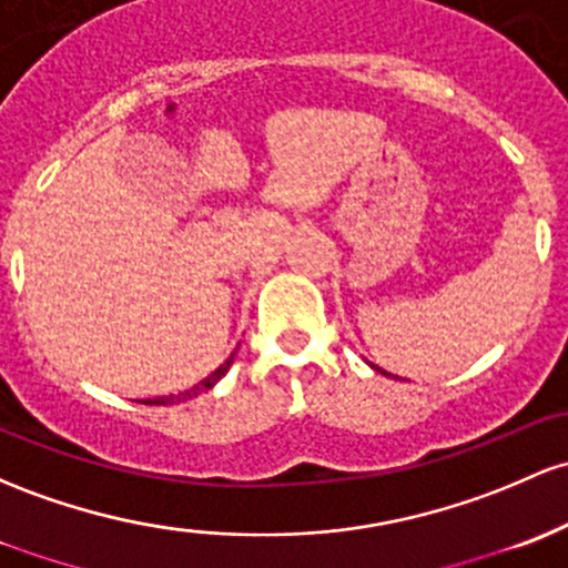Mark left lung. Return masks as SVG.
Here are the masks:
<instances>
[{"instance_id":"1","label":"left lung","mask_w":568,"mask_h":568,"mask_svg":"<svg viewBox=\"0 0 568 568\" xmlns=\"http://www.w3.org/2000/svg\"><path fill=\"white\" fill-rule=\"evenodd\" d=\"M372 369H377V372H383V369H379V366H375V364H372ZM383 375H388V372H383ZM390 377V375H388Z\"/></svg>"}]
</instances>
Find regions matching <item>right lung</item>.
I'll use <instances>...</instances> for the list:
<instances>
[{"instance_id":"right-lung-1","label":"right lung","mask_w":568,"mask_h":568,"mask_svg":"<svg viewBox=\"0 0 568 568\" xmlns=\"http://www.w3.org/2000/svg\"><path fill=\"white\" fill-rule=\"evenodd\" d=\"M236 351H240V347H236ZM236 351H234L232 355H229V358L223 361L221 366H217V369L213 372V375H210V377H204L202 383H199V385H193V388H191V390H185V394H178V396H161V398H153V402H151V398H148V402H142V404H172V402H185V398H193V396H199V394H202V390H210V388H213V385L217 383V379H221L223 375H226V372H229V366H232V361H234Z\"/></svg>"}]
</instances>
